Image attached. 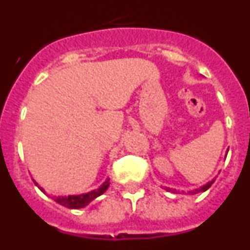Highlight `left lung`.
I'll use <instances>...</instances> for the list:
<instances>
[{"instance_id":"left-lung-1","label":"left lung","mask_w":250,"mask_h":250,"mask_svg":"<svg viewBox=\"0 0 250 250\" xmlns=\"http://www.w3.org/2000/svg\"><path fill=\"white\" fill-rule=\"evenodd\" d=\"M213 183H214V180H211V182H209V183H208V184L203 185V187L198 188V189H195V190L189 191V194H191V195H193V194H196V193H200V191L208 190V189H209V188L211 187V184H213ZM167 190L170 191V190H171V189H169V188H167ZM171 191H173V193H178V191H176V190H171Z\"/></svg>"}]
</instances>
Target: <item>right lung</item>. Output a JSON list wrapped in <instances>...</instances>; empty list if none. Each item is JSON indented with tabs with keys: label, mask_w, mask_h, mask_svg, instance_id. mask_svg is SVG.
Segmentation results:
<instances>
[{
	"label": "right lung",
	"mask_w": 250,
	"mask_h": 250,
	"mask_svg": "<svg viewBox=\"0 0 250 250\" xmlns=\"http://www.w3.org/2000/svg\"><path fill=\"white\" fill-rule=\"evenodd\" d=\"M36 185H39L36 183ZM110 185V179H107L103 185H101L99 189L96 190H91L89 193L86 194H80V195H68V196H57L55 198V202L59 203V204L63 205L66 208H70V209H80V208L86 207V205H89V203H91L92 200L96 199L98 196H100L101 194L105 193L107 190V188ZM41 189V191L45 193L42 188L39 187Z\"/></svg>",
	"instance_id": "1"
}]
</instances>
